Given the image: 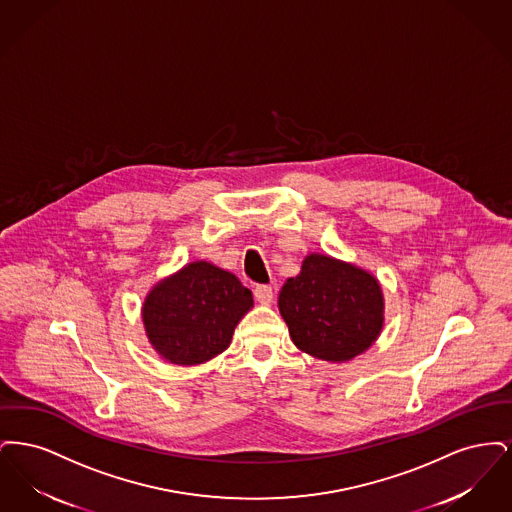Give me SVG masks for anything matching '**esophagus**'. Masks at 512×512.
Masks as SVG:
<instances>
[{
  "mask_svg": "<svg viewBox=\"0 0 512 512\" xmlns=\"http://www.w3.org/2000/svg\"><path fill=\"white\" fill-rule=\"evenodd\" d=\"M255 299L261 303V305H268V303H272V297H274V293H272V288L267 286V284H259L255 290Z\"/></svg>",
  "mask_w": 512,
  "mask_h": 512,
  "instance_id": "1",
  "label": "esophagus"
}]
</instances>
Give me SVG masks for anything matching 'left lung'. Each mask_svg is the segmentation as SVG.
Segmentation results:
<instances>
[{
    "instance_id": "8db88e82",
    "label": "left lung",
    "mask_w": 512,
    "mask_h": 512,
    "mask_svg": "<svg viewBox=\"0 0 512 512\" xmlns=\"http://www.w3.org/2000/svg\"><path fill=\"white\" fill-rule=\"evenodd\" d=\"M293 343L330 363L366 351L384 324L378 280L363 268L326 255H309L301 272L288 278L278 297Z\"/></svg>"
}]
</instances>
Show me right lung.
<instances>
[{"label": "right lung", "mask_w": 512, "mask_h": 512, "mask_svg": "<svg viewBox=\"0 0 512 512\" xmlns=\"http://www.w3.org/2000/svg\"><path fill=\"white\" fill-rule=\"evenodd\" d=\"M251 307V292L232 272L197 261L149 292L142 317L159 355L174 365H199L230 345Z\"/></svg>", "instance_id": "1"}]
</instances>
